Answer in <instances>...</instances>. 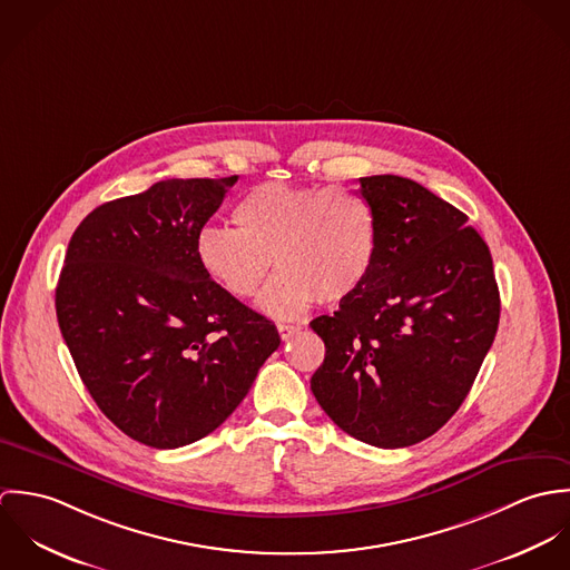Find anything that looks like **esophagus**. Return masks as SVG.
Segmentation results:
<instances>
[{"mask_svg":"<svg viewBox=\"0 0 570 570\" xmlns=\"http://www.w3.org/2000/svg\"><path fill=\"white\" fill-rule=\"evenodd\" d=\"M301 328H303L301 325H287V323H281V325H278V333H281V337H283V340H289V337H294Z\"/></svg>","mask_w":570,"mask_h":570,"instance_id":"34e87169","label":"esophagus"}]
</instances>
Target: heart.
I'll use <instances>...</instances> for the list:
<instances>
[{
  "label": "heart",
  "instance_id": "obj_1",
  "mask_svg": "<svg viewBox=\"0 0 570 570\" xmlns=\"http://www.w3.org/2000/svg\"><path fill=\"white\" fill-rule=\"evenodd\" d=\"M233 222L237 230L204 226L197 233V261L224 292L249 298L274 258L281 272L258 305L276 318H292L316 301H348L377 261V217L362 195L346 188L265 181L237 202Z\"/></svg>",
  "mask_w": 570,
  "mask_h": 570
}]
</instances>
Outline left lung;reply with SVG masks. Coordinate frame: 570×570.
Listing matches in <instances>:
<instances>
[{"label": "left lung", "instance_id": "left-lung-1", "mask_svg": "<svg viewBox=\"0 0 570 570\" xmlns=\"http://www.w3.org/2000/svg\"><path fill=\"white\" fill-rule=\"evenodd\" d=\"M380 245L355 296L312 321L325 362L312 391L331 421L375 448H407L468 397L498 331L483 237L452 204L400 175L360 177Z\"/></svg>", "mask_w": 570, "mask_h": 570}]
</instances>
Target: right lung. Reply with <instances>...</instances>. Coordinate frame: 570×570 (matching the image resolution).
Listing matches in <instances>:
<instances>
[{
	"instance_id": "1",
	"label": "right lung",
	"mask_w": 570,
	"mask_h": 570,
	"mask_svg": "<svg viewBox=\"0 0 570 570\" xmlns=\"http://www.w3.org/2000/svg\"><path fill=\"white\" fill-rule=\"evenodd\" d=\"M235 181L164 179L94 208L68 245L55 298L63 340L96 406L149 448L217 430L281 344L195 254Z\"/></svg>"
}]
</instances>
